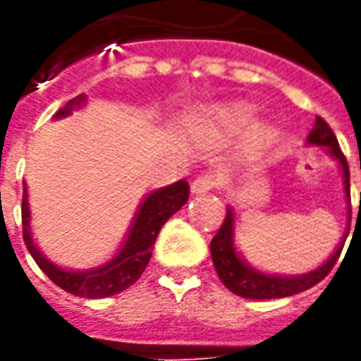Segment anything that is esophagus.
I'll return each mask as SVG.
<instances>
[{
    "label": "esophagus",
    "mask_w": 361,
    "mask_h": 361,
    "mask_svg": "<svg viewBox=\"0 0 361 361\" xmlns=\"http://www.w3.org/2000/svg\"><path fill=\"white\" fill-rule=\"evenodd\" d=\"M216 185H219V180H216L212 173H201V176L195 178L193 183H191V193H193V195L209 193V191L216 188Z\"/></svg>",
    "instance_id": "obj_1"
}]
</instances>
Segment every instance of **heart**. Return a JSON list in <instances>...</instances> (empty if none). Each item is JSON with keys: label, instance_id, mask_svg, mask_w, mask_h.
Masks as SVG:
<instances>
[{"label": "heart", "instance_id": "b5f03b06", "mask_svg": "<svg viewBox=\"0 0 361 361\" xmlns=\"http://www.w3.org/2000/svg\"><path fill=\"white\" fill-rule=\"evenodd\" d=\"M214 123L224 129L226 133H238L245 127L250 126L253 118H255V108L250 104H234V106H226V108H220L214 111ZM267 137L265 129H257L253 139L255 141H263Z\"/></svg>", "mask_w": 361, "mask_h": 361}]
</instances>
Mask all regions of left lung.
<instances>
[{
	"label": "left lung",
	"mask_w": 361,
	"mask_h": 361,
	"mask_svg": "<svg viewBox=\"0 0 361 361\" xmlns=\"http://www.w3.org/2000/svg\"><path fill=\"white\" fill-rule=\"evenodd\" d=\"M307 141L311 145L326 147L329 152L338 160V164L342 168V178H344V193H346V199L350 201L348 162H346V157L342 154L333 129L329 127L325 119L317 116L315 127L311 129ZM348 230H346L344 240L336 247V251L319 269L300 274V276H272V274H263V272L251 269L250 265H245L242 259L238 257V253L234 250V240H232L234 238V212H232V209H228L226 219H224L222 226H220V230L211 242L212 263H214V269L219 272V279L222 280V284L234 294L242 295V298H250V300L286 298V295H294L298 292H303V290H310L311 286H315L317 282H321L329 272L333 271L334 263L341 257V251L344 247V242H346Z\"/></svg>",
	"instance_id": "obj_1"
}]
</instances>
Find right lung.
<instances>
[{
  "instance_id": "obj_1",
  "label": "right lung",
  "mask_w": 361,
  "mask_h": 361,
  "mask_svg": "<svg viewBox=\"0 0 361 361\" xmlns=\"http://www.w3.org/2000/svg\"><path fill=\"white\" fill-rule=\"evenodd\" d=\"M85 102V96H75L73 100L59 108L56 118H66L75 108H79ZM23 240L27 243L28 253L32 255L36 265L42 269V272L48 279L58 284L61 290H66L69 294L81 295V298H108V295L119 294L129 286H133L137 280L141 279L147 265H149L152 247L157 242V235L160 228L164 226V222L172 214L180 211L183 204L188 203L189 197V183L185 180H180L168 185V188L157 189L152 191L145 201L141 209L135 216L131 232L127 235L123 247L114 259H110L104 267L92 269V271H63L48 259L44 257L35 245V240L30 235L28 228V201H27V185L23 188Z\"/></svg>"
}]
</instances>
